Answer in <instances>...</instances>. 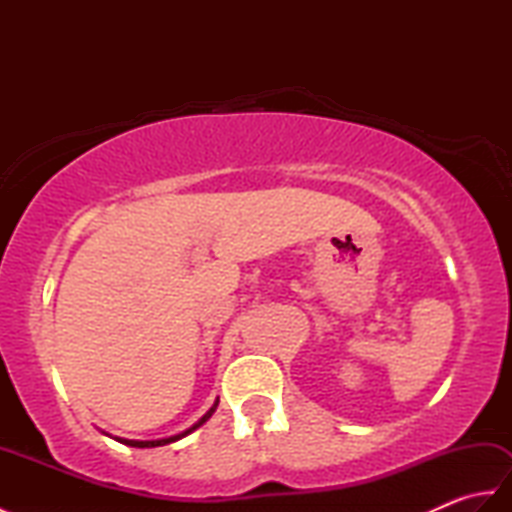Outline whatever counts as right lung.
Here are the masks:
<instances>
[{
    "label": "right lung",
    "instance_id": "1",
    "mask_svg": "<svg viewBox=\"0 0 512 512\" xmlns=\"http://www.w3.org/2000/svg\"><path fill=\"white\" fill-rule=\"evenodd\" d=\"M217 402H220V400H215V402H213V407H211L209 411H206L204 416H202L198 422H195L191 429H187V431L178 433V436H171V438H165V440H147V442H140V440H125V438H116V440H118V442H123V444H127V447H136V449H145V447H147V449H149V447H165V444L176 442V440H180V438H184V436H189L191 431H195V429H198V427H202V424H204L206 420H209V418L213 416V411L217 409Z\"/></svg>",
    "mask_w": 512,
    "mask_h": 512
}]
</instances>
